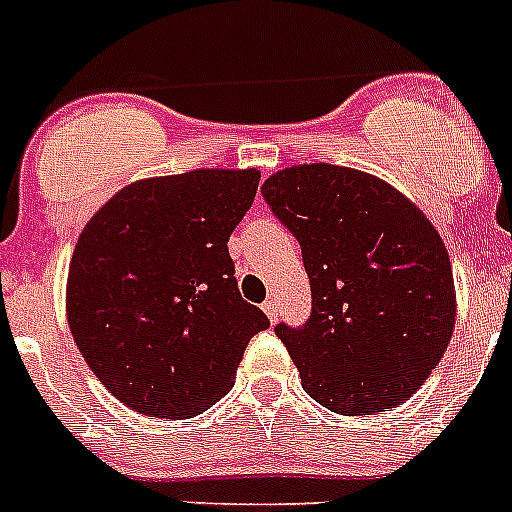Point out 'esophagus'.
<instances>
[{"label": "esophagus", "instance_id": "esophagus-1", "mask_svg": "<svg viewBox=\"0 0 512 512\" xmlns=\"http://www.w3.org/2000/svg\"><path fill=\"white\" fill-rule=\"evenodd\" d=\"M262 310H265V315H267V318H270L272 323L278 321V315H280V305H278V300H275V298L265 300V303H262Z\"/></svg>", "mask_w": 512, "mask_h": 512}]
</instances>
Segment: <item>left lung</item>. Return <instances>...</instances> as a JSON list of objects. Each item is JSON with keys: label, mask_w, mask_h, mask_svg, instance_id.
Wrapping results in <instances>:
<instances>
[{"label": "left lung", "mask_w": 512, "mask_h": 512, "mask_svg": "<svg viewBox=\"0 0 512 512\" xmlns=\"http://www.w3.org/2000/svg\"><path fill=\"white\" fill-rule=\"evenodd\" d=\"M303 250L313 310L275 326L305 394L346 417L404 404L442 361L455 328L447 247L422 209L364 171L303 164L262 184Z\"/></svg>", "instance_id": "8db88e82"}]
</instances>
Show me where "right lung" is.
Returning a JSON list of instances; mask_svg holds the SVG:
<instances>
[{
    "mask_svg": "<svg viewBox=\"0 0 512 512\" xmlns=\"http://www.w3.org/2000/svg\"><path fill=\"white\" fill-rule=\"evenodd\" d=\"M257 169L133 181L80 232L68 326L100 384L136 412L189 419L232 389L247 343L270 326L234 280L227 242Z\"/></svg>",
    "mask_w": 512,
    "mask_h": 512,
    "instance_id": "add662e5",
    "label": "right lung"
}]
</instances>
